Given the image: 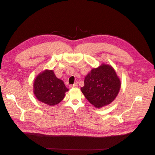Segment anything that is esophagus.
Returning a JSON list of instances; mask_svg holds the SVG:
<instances>
[{
  "instance_id": "esophagus-1",
  "label": "esophagus",
  "mask_w": 155,
  "mask_h": 155,
  "mask_svg": "<svg viewBox=\"0 0 155 155\" xmlns=\"http://www.w3.org/2000/svg\"><path fill=\"white\" fill-rule=\"evenodd\" d=\"M78 87V84H74L73 85H70V88H77Z\"/></svg>"
}]
</instances>
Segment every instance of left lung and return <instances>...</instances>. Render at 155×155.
Segmentation results:
<instances>
[{
    "label": "left lung",
    "mask_w": 155,
    "mask_h": 155,
    "mask_svg": "<svg viewBox=\"0 0 155 155\" xmlns=\"http://www.w3.org/2000/svg\"><path fill=\"white\" fill-rule=\"evenodd\" d=\"M120 86V80L115 70L111 65L102 63L86 75L84 86L80 90L95 107L101 108L114 101Z\"/></svg>",
    "instance_id": "8db88e82"
}]
</instances>
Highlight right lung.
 <instances>
[{
    "instance_id": "right-lung-1",
    "label": "right lung",
    "mask_w": 155,
    "mask_h": 155,
    "mask_svg": "<svg viewBox=\"0 0 155 155\" xmlns=\"http://www.w3.org/2000/svg\"><path fill=\"white\" fill-rule=\"evenodd\" d=\"M33 88L36 99L50 106L59 104L69 91L52 70H45L39 73L35 79Z\"/></svg>"
}]
</instances>
